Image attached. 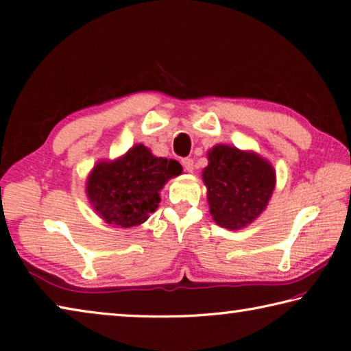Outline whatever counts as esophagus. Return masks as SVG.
<instances>
[{
	"mask_svg": "<svg viewBox=\"0 0 351 351\" xmlns=\"http://www.w3.org/2000/svg\"><path fill=\"white\" fill-rule=\"evenodd\" d=\"M193 159L192 158H184L182 159V165H184V169H186L187 171H193Z\"/></svg>",
	"mask_w": 351,
	"mask_h": 351,
	"instance_id": "esophagus-1",
	"label": "esophagus"
}]
</instances>
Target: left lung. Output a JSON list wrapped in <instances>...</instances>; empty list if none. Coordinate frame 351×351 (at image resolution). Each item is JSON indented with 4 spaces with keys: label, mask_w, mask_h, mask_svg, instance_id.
I'll use <instances>...</instances> for the list:
<instances>
[{
    "label": "left lung",
    "mask_w": 351,
    "mask_h": 351,
    "mask_svg": "<svg viewBox=\"0 0 351 351\" xmlns=\"http://www.w3.org/2000/svg\"><path fill=\"white\" fill-rule=\"evenodd\" d=\"M207 199L216 224L239 230L263 213L275 190L271 165L253 152L215 145L202 171Z\"/></svg>",
    "instance_id": "8db88e82"
}]
</instances>
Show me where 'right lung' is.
<instances>
[{
	"label": "right lung",
	"mask_w": 351,
	"mask_h": 351,
	"mask_svg": "<svg viewBox=\"0 0 351 351\" xmlns=\"http://www.w3.org/2000/svg\"><path fill=\"white\" fill-rule=\"evenodd\" d=\"M181 171L175 159L156 158L138 144L117 161L95 165L87 196L107 224L133 227L155 212L161 201L158 192Z\"/></svg>",
	"instance_id": "obj_1"
}]
</instances>
